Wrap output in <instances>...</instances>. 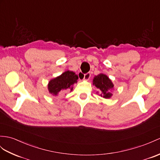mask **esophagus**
I'll return each mask as SVG.
<instances>
[{
    "label": "esophagus",
    "instance_id": "1",
    "mask_svg": "<svg viewBox=\"0 0 160 160\" xmlns=\"http://www.w3.org/2000/svg\"><path fill=\"white\" fill-rule=\"evenodd\" d=\"M90 77H91V74L89 72L85 74L84 76H83V80L88 81L89 79V78H90Z\"/></svg>",
    "mask_w": 160,
    "mask_h": 160
}]
</instances>
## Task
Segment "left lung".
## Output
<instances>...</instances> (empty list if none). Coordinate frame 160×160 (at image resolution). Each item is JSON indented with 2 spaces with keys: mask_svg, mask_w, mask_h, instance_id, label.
Listing matches in <instances>:
<instances>
[{
  "mask_svg": "<svg viewBox=\"0 0 160 160\" xmlns=\"http://www.w3.org/2000/svg\"><path fill=\"white\" fill-rule=\"evenodd\" d=\"M93 85L100 92V96L104 98H111L112 96V90L114 89V85L112 81L104 74L100 73L93 77ZM98 92H97L98 93Z\"/></svg>",
  "mask_w": 160,
  "mask_h": 160,
  "instance_id": "left-lung-1",
  "label": "left lung"
}]
</instances>
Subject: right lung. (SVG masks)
Wrapping results in <instances>:
<instances>
[{"label": "right lung", "mask_w": 160, "mask_h": 160, "mask_svg": "<svg viewBox=\"0 0 160 160\" xmlns=\"http://www.w3.org/2000/svg\"><path fill=\"white\" fill-rule=\"evenodd\" d=\"M78 76L75 72L67 71L60 76L51 79L48 85L49 93L53 96H58L60 92L72 91L73 85L77 83Z\"/></svg>", "instance_id": "obj_1"}]
</instances>
